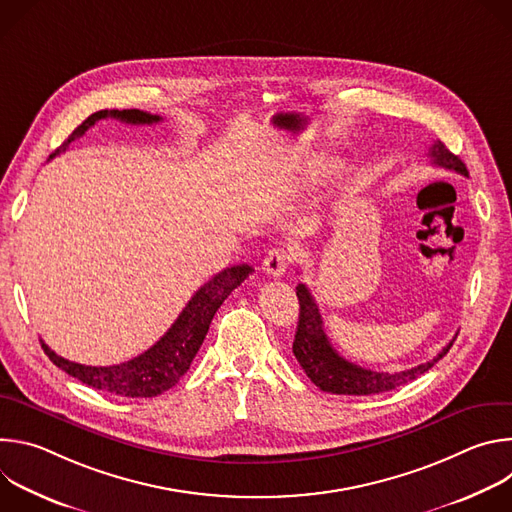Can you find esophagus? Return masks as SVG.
Wrapping results in <instances>:
<instances>
[{
  "instance_id": "1",
  "label": "esophagus",
  "mask_w": 512,
  "mask_h": 512,
  "mask_svg": "<svg viewBox=\"0 0 512 512\" xmlns=\"http://www.w3.org/2000/svg\"><path fill=\"white\" fill-rule=\"evenodd\" d=\"M289 265V255L285 249H271L263 261V271L271 277H281Z\"/></svg>"
}]
</instances>
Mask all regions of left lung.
<instances>
[{
	"label": "left lung",
	"instance_id": "8db88e82",
	"mask_svg": "<svg viewBox=\"0 0 512 512\" xmlns=\"http://www.w3.org/2000/svg\"><path fill=\"white\" fill-rule=\"evenodd\" d=\"M429 158L435 166L468 176L466 164L458 156H454L442 141H435L431 145ZM296 294L300 300V322H298L294 346L291 348H294V354H296L298 362L302 364L306 375L310 377V381L326 393L377 395V393L397 389V387L417 379L419 375L427 373L437 360L448 354V350L454 344V340H452L433 360L417 364V367L401 371V373L391 375V373H377L371 369H362V367H358V364H352L346 358H342L332 348V344L326 336V330H324V322H322L318 304H316L314 296L310 294V289L304 283H300L296 287Z\"/></svg>",
	"mask_w": 512,
	"mask_h": 512
}]
</instances>
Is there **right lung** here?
<instances>
[{
	"label": "right lung",
	"instance_id": "right-lung-1",
	"mask_svg": "<svg viewBox=\"0 0 512 512\" xmlns=\"http://www.w3.org/2000/svg\"><path fill=\"white\" fill-rule=\"evenodd\" d=\"M105 117H113L131 125H152L162 121L160 115H152L139 109L97 111L68 135V139L50 156V160L60 152H66L70 141L83 137L89 127ZM249 273H253V267L247 263L233 265L221 273H216L196 291L178 320L170 326V330L152 348L127 362L111 364V367H87V364H79L58 356L48 344L40 340L42 348L58 369L93 389L131 399L158 397L164 391L172 389L190 369V362L202 346L216 310L231 296V291L249 277Z\"/></svg>",
	"mask_w": 512,
	"mask_h": 512
}]
</instances>
